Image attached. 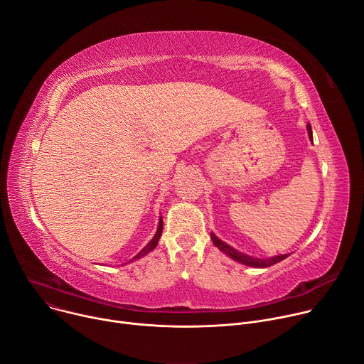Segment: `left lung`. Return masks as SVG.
<instances>
[{"mask_svg": "<svg viewBox=\"0 0 364 364\" xmlns=\"http://www.w3.org/2000/svg\"><path fill=\"white\" fill-rule=\"evenodd\" d=\"M308 132H309V139L312 140V130H311V126L308 124L306 126ZM211 238H213V243L225 255H228L231 259L243 263V264H247V266H252V267H269L272 264H276L279 262H282L284 259L288 257V255H280V256H274V257H270V259H256V257H252V256H247V255H243L237 252L235 249L230 247L227 243H224V241H221L218 237H215V234H211Z\"/></svg>", "mask_w": 364, "mask_h": 364, "instance_id": "obj_1", "label": "left lung"}]
</instances>
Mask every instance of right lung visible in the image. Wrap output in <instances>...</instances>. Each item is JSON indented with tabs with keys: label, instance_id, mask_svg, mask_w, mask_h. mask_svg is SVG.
<instances>
[{
	"label": "right lung",
	"instance_id": "right-lung-1",
	"mask_svg": "<svg viewBox=\"0 0 364 364\" xmlns=\"http://www.w3.org/2000/svg\"><path fill=\"white\" fill-rule=\"evenodd\" d=\"M161 230H164V220H161V217H160V220H159V227H157V231H156V234H154V237L150 240V243L139 253V255H136L130 262H133V260H136V259H140V257H143V256H146L149 252H151L156 246H157V241H159V238H160V235H161Z\"/></svg>",
	"mask_w": 364,
	"mask_h": 364
}]
</instances>
